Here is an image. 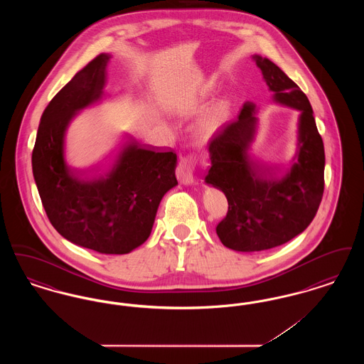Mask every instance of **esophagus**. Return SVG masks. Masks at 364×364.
I'll list each match as a JSON object with an SVG mask.
<instances>
[{
	"instance_id": "34e87169",
	"label": "esophagus",
	"mask_w": 364,
	"mask_h": 364,
	"mask_svg": "<svg viewBox=\"0 0 364 364\" xmlns=\"http://www.w3.org/2000/svg\"><path fill=\"white\" fill-rule=\"evenodd\" d=\"M176 176L178 181L184 186H193L196 184L195 178V166L191 158H181L176 171Z\"/></svg>"
}]
</instances>
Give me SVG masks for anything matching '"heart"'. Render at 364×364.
Listing matches in <instances>:
<instances>
[{
	"label": "heart",
	"mask_w": 364,
	"mask_h": 364,
	"mask_svg": "<svg viewBox=\"0 0 364 364\" xmlns=\"http://www.w3.org/2000/svg\"><path fill=\"white\" fill-rule=\"evenodd\" d=\"M232 114V101L223 97L213 105L195 125V132L200 139H208L214 135L223 125H225Z\"/></svg>",
	"instance_id": "heart-1"
}]
</instances>
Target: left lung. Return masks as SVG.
Here are the masks:
<instances>
[{
    "mask_svg": "<svg viewBox=\"0 0 364 364\" xmlns=\"http://www.w3.org/2000/svg\"><path fill=\"white\" fill-rule=\"evenodd\" d=\"M274 104L296 109L297 140L284 171L262 168L252 156L259 119L254 102L242 105L235 122H226L208 143L210 187L223 191L228 214L215 232L235 251L257 252L292 240L311 224L323 195L325 149L306 94L269 58L254 54Z\"/></svg>",
    "mask_w": 364,
    "mask_h": 364,
    "instance_id": "8db88e82",
    "label": "left lung"
}]
</instances>
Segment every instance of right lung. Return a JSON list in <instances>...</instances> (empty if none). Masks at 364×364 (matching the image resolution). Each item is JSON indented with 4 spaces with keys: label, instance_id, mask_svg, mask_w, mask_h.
<instances>
[{
    "label": "right lung",
    "instance_id": "right-lung-1",
    "mask_svg": "<svg viewBox=\"0 0 364 364\" xmlns=\"http://www.w3.org/2000/svg\"><path fill=\"white\" fill-rule=\"evenodd\" d=\"M112 54L79 70L45 109L38 127L33 174L43 208L68 242L101 254H129L146 242L164 195L177 186V156L128 143L104 168L79 172L65 158V136L83 109L105 91Z\"/></svg>",
    "mask_w": 364,
    "mask_h": 364
}]
</instances>
